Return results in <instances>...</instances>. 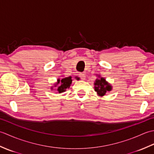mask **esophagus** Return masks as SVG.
I'll return each mask as SVG.
<instances>
[{
    "mask_svg": "<svg viewBox=\"0 0 154 154\" xmlns=\"http://www.w3.org/2000/svg\"><path fill=\"white\" fill-rule=\"evenodd\" d=\"M79 76L82 79H83V80L85 79L86 75H85V73H79Z\"/></svg>",
    "mask_w": 154,
    "mask_h": 154,
    "instance_id": "obj_1",
    "label": "esophagus"
}]
</instances>
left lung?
<instances>
[{
	"mask_svg": "<svg viewBox=\"0 0 154 154\" xmlns=\"http://www.w3.org/2000/svg\"><path fill=\"white\" fill-rule=\"evenodd\" d=\"M98 77L94 82V89L97 94L100 97H103L106 93L112 91V87L111 85L106 81L105 78L101 77L100 75H97Z\"/></svg>",
	"mask_w": 154,
	"mask_h": 154,
	"instance_id": "obj_1",
	"label": "left lung"
}]
</instances>
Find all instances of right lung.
Here are the masks:
<instances>
[{"mask_svg":"<svg viewBox=\"0 0 154 154\" xmlns=\"http://www.w3.org/2000/svg\"><path fill=\"white\" fill-rule=\"evenodd\" d=\"M75 79L77 80H79L80 78L78 77H75ZM72 80L73 79H72V77L71 76L67 77H63L61 79H60V78H58L57 82L54 83V85L55 87H56L58 85V84L60 83V85L57 87V90L59 93H63L66 91L67 89H69V88L70 87L72 83ZM53 87L54 86H52L51 87V89H53Z\"/></svg>","mask_w":154,"mask_h":154,"instance_id":"1","label":"right lung"}]
</instances>
